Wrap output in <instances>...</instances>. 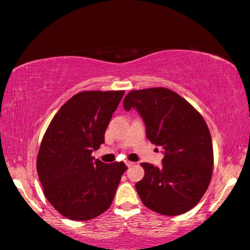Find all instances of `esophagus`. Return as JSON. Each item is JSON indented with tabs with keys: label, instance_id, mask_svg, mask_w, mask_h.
Segmentation results:
<instances>
[{
	"label": "esophagus",
	"instance_id": "esophagus-1",
	"mask_svg": "<svg viewBox=\"0 0 250 250\" xmlns=\"http://www.w3.org/2000/svg\"><path fill=\"white\" fill-rule=\"evenodd\" d=\"M125 165L128 167H132L133 165V162H130V161H125Z\"/></svg>",
	"mask_w": 250,
	"mask_h": 250
}]
</instances>
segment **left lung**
Wrapping results in <instances>:
<instances>
[{
    "mask_svg": "<svg viewBox=\"0 0 250 250\" xmlns=\"http://www.w3.org/2000/svg\"><path fill=\"white\" fill-rule=\"evenodd\" d=\"M125 111L136 108L146 125V137L163 148L162 167L142 163L137 192L146 207L162 215H180L195 207L212 179L213 145L199 112L171 89L131 90Z\"/></svg>",
    "mask_w": 250,
    "mask_h": 250,
    "instance_id": "left-lung-1",
    "label": "left lung"
}]
</instances>
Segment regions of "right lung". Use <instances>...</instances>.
Returning a JSON list of instances; mask_svg holds the SVG:
<instances>
[{"instance_id":"1","label":"right lung","mask_w":250,"mask_h":250,"mask_svg":"<svg viewBox=\"0 0 250 250\" xmlns=\"http://www.w3.org/2000/svg\"><path fill=\"white\" fill-rule=\"evenodd\" d=\"M125 90L76 94L62 105L45 132L37 155V173L44 195L64 217L88 221L108 209L124 162L105 164L91 156Z\"/></svg>"}]
</instances>
